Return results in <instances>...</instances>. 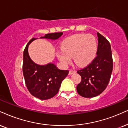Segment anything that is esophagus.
Returning <instances> with one entry per match:
<instances>
[{
  "mask_svg": "<svg viewBox=\"0 0 128 128\" xmlns=\"http://www.w3.org/2000/svg\"><path fill=\"white\" fill-rule=\"evenodd\" d=\"M75 72H76V71H75V70H73V69H71V70H70V71H69V75H72V74L75 73Z\"/></svg>",
  "mask_w": 128,
  "mask_h": 128,
  "instance_id": "34e87169",
  "label": "esophagus"
}]
</instances>
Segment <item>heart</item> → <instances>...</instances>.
<instances>
[{
    "instance_id": "obj_1",
    "label": "heart",
    "mask_w": 128,
    "mask_h": 128,
    "mask_svg": "<svg viewBox=\"0 0 128 128\" xmlns=\"http://www.w3.org/2000/svg\"><path fill=\"white\" fill-rule=\"evenodd\" d=\"M62 52L58 53L59 60L64 64L70 62L73 58L76 65L82 66L92 60L97 51L95 37L87 34H76L68 37L61 44Z\"/></svg>"
}]
</instances>
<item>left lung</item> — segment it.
Returning a JSON list of instances; mask_svg holds the SVG:
<instances>
[{
    "instance_id": "left-lung-1",
    "label": "left lung",
    "mask_w": 128,
    "mask_h": 128,
    "mask_svg": "<svg viewBox=\"0 0 128 128\" xmlns=\"http://www.w3.org/2000/svg\"><path fill=\"white\" fill-rule=\"evenodd\" d=\"M97 34V56L88 66L77 71L82 78L76 86L77 92L86 98L94 97L103 92L109 82L113 70L110 42L100 33Z\"/></svg>"
}]
</instances>
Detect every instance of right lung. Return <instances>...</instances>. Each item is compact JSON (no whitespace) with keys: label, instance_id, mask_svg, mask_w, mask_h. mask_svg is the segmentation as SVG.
I'll return each instance as SVG.
<instances>
[{"label":"right lung","instance_id":"add662e5","mask_svg":"<svg viewBox=\"0 0 128 128\" xmlns=\"http://www.w3.org/2000/svg\"><path fill=\"white\" fill-rule=\"evenodd\" d=\"M62 32L50 33L40 38L56 40ZM36 38H32L24 50L22 71L28 91L40 100L51 98L58 94L63 80L68 75V70H60L53 64L39 65L35 64L28 54V46Z\"/></svg>","mask_w":128,"mask_h":128}]
</instances>
